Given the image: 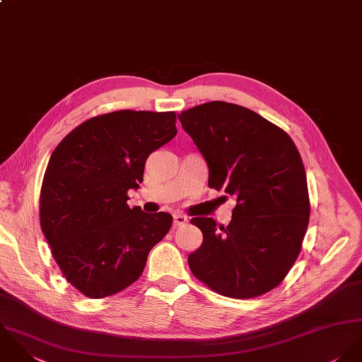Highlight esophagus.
I'll use <instances>...</instances> for the list:
<instances>
[{
	"instance_id": "1",
	"label": "esophagus",
	"mask_w": 362,
	"mask_h": 362,
	"mask_svg": "<svg viewBox=\"0 0 362 362\" xmlns=\"http://www.w3.org/2000/svg\"><path fill=\"white\" fill-rule=\"evenodd\" d=\"M187 222V217L186 216H182V214H175L173 216V226L177 228V226H182Z\"/></svg>"
}]
</instances>
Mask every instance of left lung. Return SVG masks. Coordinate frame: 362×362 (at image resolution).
I'll return each mask as SVG.
<instances>
[{
  "label": "left lung",
  "mask_w": 362,
  "mask_h": 362,
  "mask_svg": "<svg viewBox=\"0 0 362 362\" xmlns=\"http://www.w3.org/2000/svg\"><path fill=\"white\" fill-rule=\"evenodd\" d=\"M209 165V186L236 197L230 222L192 218L203 232L187 262L196 279L228 298L276 288L299 256L310 203L288 134L256 112L214 100L179 115Z\"/></svg>",
  "instance_id": "left-lung-1"
}]
</instances>
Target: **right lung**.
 <instances>
[{"mask_svg":"<svg viewBox=\"0 0 362 362\" xmlns=\"http://www.w3.org/2000/svg\"><path fill=\"white\" fill-rule=\"evenodd\" d=\"M175 112L95 116L53 151L40 190V226L67 281L88 298L132 286L172 216L127 206L149 153L176 136Z\"/></svg>","mask_w":362,"mask_h":362,"instance_id":"right-lung-1","label":"right lung"}]
</instances>
